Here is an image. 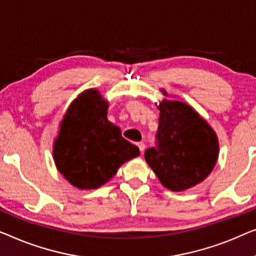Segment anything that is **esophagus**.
I'll list each match as a JSON object with an SVG mask.
<instances>
[{
  "label": "esophagus",
  "instance_id": "34e87169",
  "mask_svg": "<svg viewBox=\"0 0 256 256\" xmlns=\"http://www.w3.org/2000/svg\"><path fill=\"white\" fill-rule=\"evenodd\" d=\"M136 146H138V148L140 152H144V150H145V144L144 142H138L136 144Z\"/></svg>",
  "mask_w": 256,
  "mask_h": 256
}]
</instances>
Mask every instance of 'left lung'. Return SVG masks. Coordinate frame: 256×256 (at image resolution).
Instances as JSON below:
<instances>
[{"label":"left lung","mask_w":256,"mask_h":256,"mask_svg":"<svg viewBox=\"0 0 256 256\" xmlns=\"http://www.w3.org/2000/svg\"><path fill=\"white\" fill-rule=\"evenodd\" d=\"M168 96L164 89H160ZM160 111L158 148L145 152L147 164L164 188L184 192L203 182L217 164L219 142L214 130L192 106L164 98Z\"/></svg>","instance_id":"8db88e82"}]
</instances>
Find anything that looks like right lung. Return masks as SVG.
Instances as JSON below:
<instances>
[{
  "mask_svg": "<svg viewBox=\"0 0 256 256\" xmlns=\"http://www.w3.org/2000/svg\"><path fill=\"white\" fill-rule=\"evenodd\" d=\"M109 100L95 88L78 94L70 104L53 142V160L64 180L81 190L97 189L118 168L140 154L108 120Z\"/></svg>",
  "mask_w": 256,
  "mask_h": 256,
  "instance_id": "1",
  "label": "right lung"
}]
</instances>
